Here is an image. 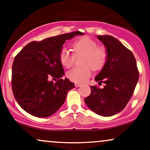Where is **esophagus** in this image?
<instances>
[{"label": "esophagus", "instance_id": "esophagus-1", "mask_svg": "<svg viewBox=\"0 0 150 150\" xmlns=\"http://www.w3.org/2000/svg\"><path fill=\"white\" fill-rule=\"evenodd\" d=\"M75 87H80L81 85L80 83H78V82H75Z\"/></svg>", "mask_w": 150, "mask_h": 150}]
</instances>
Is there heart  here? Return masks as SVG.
Wrapping results in <instances>:
<instances>
[{
  "label": "heart",
  "mask_w": 150,
  "mask_h": 150,
  "mask_svg": "<svg viewBox=\"0 0 150 150\" xmlns=\"http://www.w3.org/2000/svg\"><path fill=\"white\" fill-rule=\"evenodd\" d=\"M97 43L89 37H82L73 43L74 52L76 56L84 54L82 67H75L67 73V76L75 82H85L92 74V68L99 70L106 61V52L103 47H98ZM75 54L68 48L63 47L60 51L59 59L61 64L69 68L73 65Z\"/></svg>",
  "instance_id": "1"
}]
</instances>
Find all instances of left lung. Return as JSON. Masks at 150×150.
<instances>
[{
  "instance_id": "left-lung-1",
  "label": "left lung",
  "mask_w": 150,
  "mask_h": 150,
  "mask_svg": "<svg viewBox=\"0 0 150 150\" xmlns=\"http://www.w3.org/2000/svg\"><path fill=\"white\" fill-rule=\"evenodd\" d=\"M97 39L106 48V60L94 80L105 86H91V94L85 99L87 106L101 116H111L125 107L138 82L139 73L133 54L120 41L110 35Z\"/></svg>"
}]
</instances>
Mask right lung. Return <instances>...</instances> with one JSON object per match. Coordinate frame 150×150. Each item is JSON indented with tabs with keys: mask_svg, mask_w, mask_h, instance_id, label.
Instances as JSON below:
<instances>
[{
	"mask_svg": "<svg viewBox=\"0 0 150 150\" xmlns=\"http://www.w3.org/2000/svg\"><path fill=\"white\" fill-rule=\"evenodd\" d=\"M76 31L32 42L15 56L12 68L14 97L26 112L39 118L54 114L65 102L67 93L75 87L65 75L59 53L67 40L84 35ZM51 78L57 79L56 83Z\"/></svg>",
	"mask_w": 150,
	"mask_h": 150,
	"instance_id": "add662e5",
	"label": "right lung"
}]
</instances>
